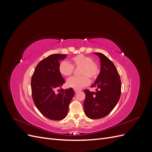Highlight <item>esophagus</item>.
Segmentation results:
<instances>
[{"mask_svg": "<svg viewBox=\"0 0 152 152\" xmlns=\"http://www.w3.org/2000/svg\"><path fill=\"white\" fill-rule=\"evenodd\" d=\"M80 91V90H79V89H74V91H75V93H79V92Z\"/></svg>", "mask_w": 152, "mask_h": 152, "instance_id": "1", "label": "esophagus"}]
</instances>
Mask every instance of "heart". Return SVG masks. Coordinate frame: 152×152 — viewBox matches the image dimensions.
Wrapping results in <instances>:
<instances>
[{
	"mask_svg": "<svg viewBox=\"0 0 152 152\" xmlns=\"http://www.w3.org/2000/svg\"><path fill=\"white\" fill-rule=\"evenodd\" d=\"M74 68H79V73L82 75L79 77H72L66 81L68 87L79 89L89 84L91 79L94 80L99 73V68L91 57L84 54H78L70 59V63L63 61L59 63L58 71L60 75L64 77L70 76Z\"/></svg>",
	"mask_w": 152,
	"mask_h": 152,
	"instance_id": "heart-1",
	"label": "heart"
}]
</instances>
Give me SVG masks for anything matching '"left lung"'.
<instances>
[{
    "mask_svg": "<svg viewBox=\"0 0 152 152\" xmlns=\"http://www.w3.org/2000/svg\"><path fill=\"white\" fill-rule=\"evenodd\" d=\"M100 58L101 70L91 87H96V92L86 89L84 102V112L91 119L107 116L117 104L121 94V80L113 62L102 53H94Z\"/></svg>",
    "mask_w": 152,
    "mask_h": 152,
    "instance_id": "1",
    "label": "left lung"
}]
</instances>
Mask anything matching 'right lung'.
<instances>
[{"instance_id": "right-lung-1", "label": "right lung", "mask_w": 152, "mask_h": 152, "mask_svg": "<svg viewBox=\"0 0 152 152\" xmlns=\"http://www.w3.org/2000/svg\"><path fill=\"white\" fill-rule=\"evenodd\" d=\"M66 54H54L40 61L37 65L31 80V94L37 108L50 120L61 121L68 112V107L75 94L72 88L54 90L65 83L58 71L59 61Z\"/></svg>"}]
</instances>
